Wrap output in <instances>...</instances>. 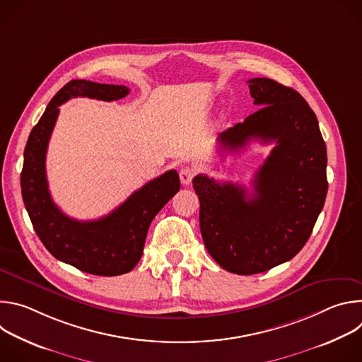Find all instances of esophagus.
<instances>
[{"instance_id": "1", "label": "esophagus", "mask_w": 362, "mask_h": 362, "mask_svg": "<svg viewBox=\"0 0 362 362\" xmlns=\"http://www.w3.org/2000/svg\"><path fill=\"white\" fill-rule=\"evenodd\" d=\"M194 175H196V169L192 168V166H185V168H182L180 172H179V176H180L182 183L186 185V186L190 185V182H192V179L194 177Z\"/></svg>"}]
</instances>
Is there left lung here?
<instances>
[{"label":"left lung","mask_w":362,"mask_h":362,"mask_svg":"<svg viewBox=\"0 0 362 362\" xmlns=\"http://www.w3.org/2000/svg\"><path fill=\"white\" fill-rule=\"evenodd\" d=\"M261 107L219 134V150L239 151L250 140L275 143L252 182L243 186L193 179L206 249L226 271L253 275L269 271L303 247L324 208L327 146L315 113L291 87L271 78L247 81Z\"/></svg>","instance_id":"obj_1"}]
</instances>
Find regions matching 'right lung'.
<instances>
[{"label": "right lung", "instance_id": "1", "mask_svg": "<svg viewBox=\"0 0 362 362\" xmlns=\"http://www.w3.org/2000/svg\"><path fill=\"white\" fill-rule=\"evenodd\" d=\"M129 91L126 86L69 81L48 103L24 150L21 193L37 236L56 259L98 276L123 275L137 265L151 221L180 189L179 175L169 170L132 193L107 216L80 222L64 215L51 199L45 154L60 105L73 97L113 101Z\"/></svg>", "mask_w": 362, "mask_h": 362}]
</instances>
